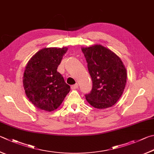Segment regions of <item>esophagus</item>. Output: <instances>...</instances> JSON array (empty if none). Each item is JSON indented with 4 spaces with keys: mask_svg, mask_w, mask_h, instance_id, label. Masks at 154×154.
Here are the masks:
<instances>
[{
    "mask_svg": "<svg viewBox=\"0 0 154 154\" xmlns=\"http://www.w3.org/2000/svg\"><path fill=\"white\" fill-rule=\"evenodd\" d=\"M78 86H79V85H78V83H75V85H72V86H71V88H72V89H77V88H78Z\"/></svg>",
    "mask_w": 154,
    "mask_h": 154,
    "instance_id": "1",
    "label": "esophagus"
}]
</instances>
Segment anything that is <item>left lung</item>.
<instances>
[{"instance_id":"obj_1","label":"left lung","mask_w":154,"mask_h":154,"mask_svg":"<svg viewBox=\"0 0 154 154\" xmlns=\"http://www.w3.org/2000/svg\"><path fill=\"white\" fill-rule=\"evenodd\" d=\"M93 86L85 99L94 108L106 109L118 102L127 83V70L121 58L100 44L83 47Z\"/></svg>"}]
</instances>
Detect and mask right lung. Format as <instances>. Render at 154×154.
<instances>
[{
    "label": "right lung",
    "mask_w": 154,
    "mask_h": 154,
    "mask_svg": "<svg viewBox=\"0 0 154 154\" xmlns=\"http://www.w3.org/2000/svg\"><path fill=\"white\" fill-rule=\"evenodd\" d=\"M67 50V47L42 48L27 64L23 77L24 90L32 104L40 110H57L70 91V86L57 72Z\"/></svg>",
    "instance_id": "obj_1"
}]
</instances>
